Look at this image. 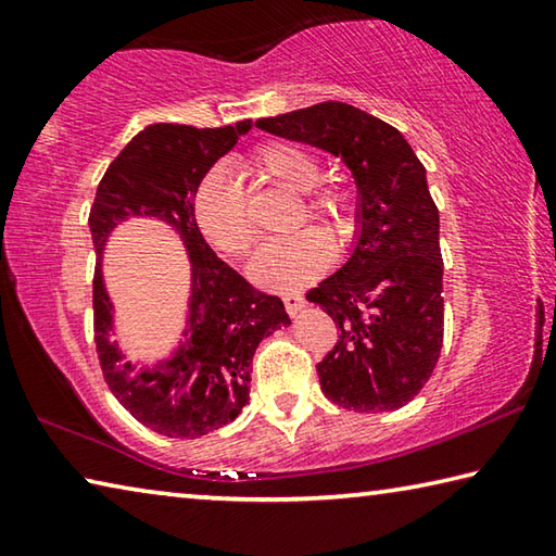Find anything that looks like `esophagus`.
I'll list each match as a JSON object with an SVG mask.
<instances>
[{
  "instance_id": "34e87169",
  "label": "esophagus",
  "mask_w": 556,
  "mask_h": 556,
  "mask_svg": "<svg viewBox=\"0 0 556 556\" xmlns=\"http://www.w3.org/2000/svg\"><path fill=\"white\" fill-rule=\"evenodd\" d=\"M285 306H287V314L289 316H296L306 308V299L299 296V294H287L285 296Z\"/></svg>"
}]
</instances>
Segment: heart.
Returning <instances> with one entry per match:
<instances>
[{"instance_id": "b5f03b06", "label": "heart", "mask_w": 556, "mask_h": 556, "mask_svg": "<svg viewBox=\"0 0 556 556\" xmlns=\"http://www.w3.org/2000/svg\"><path fill=\"white\" fill-rule=\"evenodd\" d=\"M250 168L267 184L294 193L299 211L294 225L301 220L324 225L328 232H341L348 218L345 195L333 188H318L321 164L304 147L289 142L262 144L250 159ZM193 215L201 232L223 255L242 257L255 242V228L248 218L242 188L235 178L213 168L195 191ZM331 262V244L316 230H301L291 238L267 242L250 262V279L260 289L275 294H291L321 275Z\"/></svg>"}]
</instances>
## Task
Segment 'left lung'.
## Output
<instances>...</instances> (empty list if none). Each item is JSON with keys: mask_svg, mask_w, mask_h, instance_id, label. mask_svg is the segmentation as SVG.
<instances>
[{"mask_svg": "<svg viewBox=\"0 0 556 556\" xmlns=\"http://www.w3.org/2000/svg\"><path fill=\"white\" fill-rule=\"evenodd\" d=\"M257 127L341 159L355 181L353 248L308 291L338 326L336 348L316 368L321 392L363 414L404 407L431 378L444 343V260L425 164L400 129L345 102Z\"/></svg>", "mask_w": 556, "mask_h": 556, "instance_id": "left-lung-1", "label": "left lung"}]
</instances>
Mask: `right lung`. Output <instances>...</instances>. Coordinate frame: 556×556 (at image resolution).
Masks as SVG:
<instances>
[{"label":"right lung","mask_w":556,"mask_h":556,"mask_svg":"<svg viewBox=\"0 0 556 556\" xmlns=\"http://www.w3.org/2000/svg\"><path fill=\"white\" fill-rule=\"evenodd\" d=\"M250 129L252 119L220 129L149 125L110 164L90 208L102 375L122 407L162 437L199 439L230 425L250 400L252 355L260 341L291 324L277 296L252 294L248 281L215 255L193 215L205 174ZM131 217L156 219L176 231L192 265L182 338L142 366L111 338L114 305L101 275L111 232Z\"/></svg>","instance_id":"add662e5"}]
</instances>
